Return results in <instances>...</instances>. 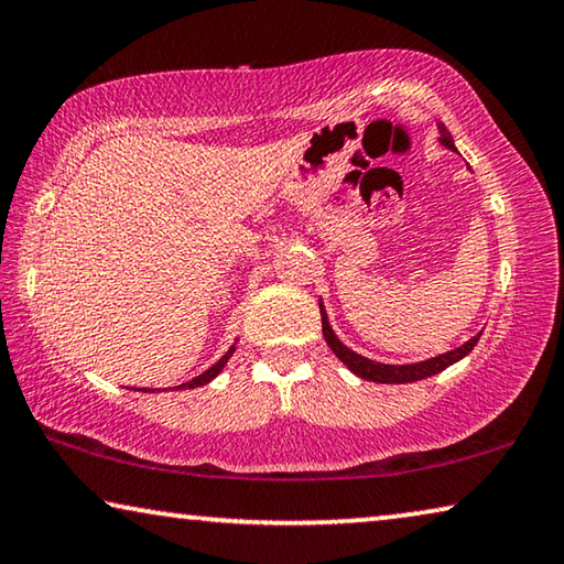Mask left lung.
Instances as JSON below:
<instances>
[{
	"label": "left lung",
	"instance_id": "8db88e82",
	"mask_svg": "<svg viewBox=\"0 0 564 564\" xmlns=\"http://www.w3.org/2000/svg\"><path fill=\"white\" fill-rule=\"evenodd\" d=\"M440 135H442L440 142H442L444 148L457 150V148H454V140L449 135V130H446L442 122H440ZM318 308H321V328H324V338H326V344H328L330 351H334L338 359L346 364V369L354 371L356 377L366 379V381H377V383H411V381L434 377V373L444 371L446 366H452V364H457L459 359H464V356H467L471 348L477 346L479 336H481V334L471 336L469 341L462 344L459 348H452V351L440 354V356H434V359H426V361H416V364H381V361H371V359H366V356L351 351V348H348L341 341V338L334 334V328H330L324 303H318Z\"/></svg>",
	"mask_w": 564,
	"mask_h": 564
}]
</instances>
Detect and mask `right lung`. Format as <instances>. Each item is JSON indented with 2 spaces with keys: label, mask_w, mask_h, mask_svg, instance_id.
Returning a JSON list of instances; mask_svg holds the SVG:
<instances>
[{
  "label": "right lung",
  "mask_w": 564,
  "mask_h": 564,
  "mask_svg": "<svg viewBox=\"0 0 564 564\" xmlns=\"http://www.w3.org/2000/svg\"><path fill=\"white\" fill-rule=\"evenodd\" d=\"M234 351H236V346H230L228 351H226V356H220V359H218L216 364H213L208 371H203L200 377H195L193 381H185V383H181V387H177V389H195V387H205V383H208V381H213V379L218 377V373L223 371V366L228 364L230 356H234Z\"/></svg>",
  "instance_id": "right-lung-1"
}]
</instances>
